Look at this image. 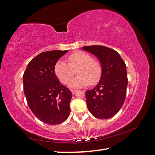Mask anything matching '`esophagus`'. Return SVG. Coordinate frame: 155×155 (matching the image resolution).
I'll return each mask as SVG.
<instances>
[{"label": "esophagus", "mask_w": 155, "mask_h": 155, "mask_svg": "<svg viewBox=\"0 0 155 155\" xmlns=\"http://www.w3.org/2000/svg\"><path fill=\"white\" fill-rule=\"evenodd\" d=\"M71 93H72L73 94H75L76 93V92H77V91L73 90H73H71Z\"/></svg>", "instance_id": "esophagus-1"}]
</instances>
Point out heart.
<instances>
[{"label": "heart", "mask_w": 155, "mask_h": 155, "mask_svg": "<svg viewBox=\"0 0 155 155\" xmlns=\"http://www.w3.org/2000/svg\"><path fill=\"white\" fill-rule=\"evenodd\" d=\"M69 63L61 60L56 62L54 73L62 84H67L73 74V69L78 67V75L69 82V87L78 88L89 84H96L101 80L102 66L97 60L93 59L90 54L83 51H77L67 56Z\"/></svg>", "instance_id": "heart-1"}]
</instances>
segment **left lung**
<instances>
[{"label": "left lung", "mask_w": 155, "mask_h": 155, "mask_svg": "<svg viewBox=\"0 0 155 155\" xmlns=\"http://www.w3.org/2000/svg\"><path fill=\"white\" fill-rule=\"evenodd\" d=\"M83 50L94 54L101 62L102 75L93 90L86 91L88 109L94 117L108 119L123 105L128 84L127 67L116 50L103 45L84 46Z\"/></svg>", "instance_id": "8db88e82"}]
</instances>
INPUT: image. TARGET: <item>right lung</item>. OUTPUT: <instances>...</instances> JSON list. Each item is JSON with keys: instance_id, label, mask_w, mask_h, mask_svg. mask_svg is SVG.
<instances>
[{"instance_id": "add662e5", "label": "right lung", "mask_w": 155, "mask_h": 155, "mask_svg": "<svg viewBox=\"0 0 155 155\" xmlns=\"http://www.w3.org/2000/svg\"><path fill=\"white\" fill-rule=\"evenodd\" d=\"M67 50H51L37 55L28 64L23 75L24 92L32 112L50 125L63 123L70 114L72 93L61 84L54 73L58 60Z\"/></svg>"}]
</instances>
